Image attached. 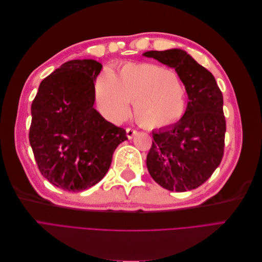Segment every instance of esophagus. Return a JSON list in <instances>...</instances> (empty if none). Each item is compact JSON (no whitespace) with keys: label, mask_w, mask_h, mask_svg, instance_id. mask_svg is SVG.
I'll use <instances>...</instances> for the list:
<instances>
[{"label":"esophagus","mask_w":262,"mask_h":262,"mask_svg":"<svg viewBox=\"0 0 262 262\" xmlns=\"http://www.w3.org/2000/svg\"><path fill=\"white\" fill-rule=\"evenodd\" d=\"M125 132H126V137H128V139H132L137 134V130L131 129V128H126Z\"/></svg>","instance_id":"obj_1"}]
</instances>
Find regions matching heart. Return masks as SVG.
I'll list each match as a JSON object with an SVG mask.
<instances>
[{
  "instance_id": "1",
  "label": "heart",
  "mask_w": 262,
  "mask_h": 262,
  "mask_svg": "<svg viewBox=\"0 0 262 262\" xmlns=\"http://www.w3.org/2000/svg\"><path fill=\"white\" fill-rule=\"evenodd\" d=\"M95 101L107 120L118 123L128 116L130 101L137 120L148 129L175 124L184 118L187 92L171 71L152 63H129L119 76L105 70L95 83Z\"/></svg>"
}]
</instances>
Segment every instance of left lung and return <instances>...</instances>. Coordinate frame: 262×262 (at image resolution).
I'll use <instances>...</instances> for the list:
<instances>
[{
  "label": "left lung",
  "mask_w": 262,
  "mask_h": 262,
  "mask_svg": "<svg viewBox=\"0 0 262 262\" xmlns=\"http://www.w3.org/2000/svg\"><path fill=\"white\" fill-rule=\"evenodd\" d=\"M143 55L175 69L189 99L179 122L152 132L154 141L146 157L148 172L169 191L195 189L211 177L223 158V95L210 71L184 50L147 51Z\"/></svg>",
  "instance_id": "left-lung-1"
}]
</instances>
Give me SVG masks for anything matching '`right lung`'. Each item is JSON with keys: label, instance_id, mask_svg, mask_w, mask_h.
I'll return each instance as SVG.
<instances>
[{"label": "right lung", "instance_id": "add662e5", "mask_svg": "<svg viewBox=\"0 0 262 262\" xmlns=\"http://www.w3.org/2000/svg\"><path fill=\"white\" fill-rule=\"evenodd\" d=\"M102 66L68 61L39 85L31 104L29 142L41 175L67 191H82L107 173L124 129L95 109V84Z\"/></svg>", "mask_w": 262, "mask_h": 262}]
</instances>
